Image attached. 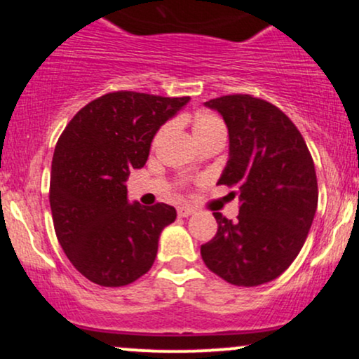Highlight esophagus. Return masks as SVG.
I'll return each mask as SVG.
<instances>
[{
	"instance_id": "esophagus-1",
	"label": "esophagus",
	"mask_w": 359,
	"mask_h": 359,
	"mask_svg": "<svg viewBox=\"0 0 359 359\" xmlns=\"http://www.w3.org/2000/svg\"><path fill=\"white\" fill-rule=\"evenodd\" d=\"M192 212H194V209L189 208V205H179V208H177V214H179L180 217L191 216Z\"/></svg>"
}]
</instances>
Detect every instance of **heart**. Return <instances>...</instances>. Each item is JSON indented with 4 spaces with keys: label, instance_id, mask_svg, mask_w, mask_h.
I'll list each match as a JSON object with an SVG mask.
<instances>
[{
    "label": "heart",
    "instance_id": "b5f03b06",
    "mask_svg": "<svg viewBox=\"0 0 359 359\" xmlns=\"http://www.w3.org/2000/svg\"><path fill=\"white\" fill-rule=\"evenodd\" d=\"M192 130H194V137H196L197 142H199V140L211 137V135L217 133V131H226L221 119L217 118L216 114H211V113L197 114L196 119H194ZM167 131H168V125L160 128L158 133H156V137H155V143H158Z\"/></svg>",
    "mask_w": 359,
    "mask_h": 359
}]
</instances>
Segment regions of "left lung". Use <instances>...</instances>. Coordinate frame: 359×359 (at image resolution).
Wrapping results in <instances>:
<instances>
[{
  "instance_id": "8db88e82",
  "label": "left lung",
  "mask_w": 359,
  "mask_h": 359,
  "mask_svg": "<svg viewBox=\"0 0 359 359\" xmlns=\"http://www.w3.org/2000/svg\"><path fill=\"white\" fill-rule=\"evenodd\" d=\"M229 131L219 185L238 191L234 221L212 212L217 233L201 246L205 266L231 285L257 287L282 275L306 243L317 209L311 151L292 119L251 94L209 100Z\"/></svg>"
}]
</instances>
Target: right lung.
I'll return each mask as SVG.
<instances>
[{
  "label": "right lung",
  "instance_id": "1",
  "mask_svg": "<svg viewBox=\"0 0 359 359\" xmlns=\"http://www.w3.org/2000/svg\"><path fill=\"white\" fill-rule=\"evenodd\" d=\"M189 102L114 90L77 111L55 145L50 174L53 228L77 271L101 287H123L154 265L172 205L128 204L130 170L145 165L158 128Z\"/></svg>",
  "mask_w": 359,
  "mask_h": 359
}]
</instances>
